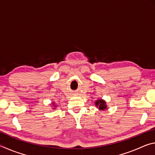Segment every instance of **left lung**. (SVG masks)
I'll list each match as a JSON object with an SVG mask.
<instances>
[{
	"label": "left lung",
	"instance_id": "obj_1",
	"mask_svg": "<svg viewBox=\"0 0 155 155\" xmlns=\"http://www.w3.org/2000/svg\"><path fill=\"white\" fill-rule=\"evenodd\" d=\"M95 105L96 107H98V108L99 109V110H104L105 109H107V104L105 101L104 100H98L95 102Z\"/></svg>",
	"mask_w": 155,
	"mask_h": 155
}]
</instances>
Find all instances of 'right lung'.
I'll list each match as a JSON object with an SVG mask.
<instances>
[{
    "label": "right lung",
    "instance_id": "obj_1",
    "mask_svg": "<svg viewBox=\"0 0 155 155\" xmlns=\"http://www.w3.org/2000/svg\"><path fill=\"white\" fill-rule=\"evenodd\" d=\"M52 104H53V105H54V103H52ZM53 107H56V106H53Z\"/></svg>",
    "mask_w": 155,
    "mask_h": 155
}]
</instances>
